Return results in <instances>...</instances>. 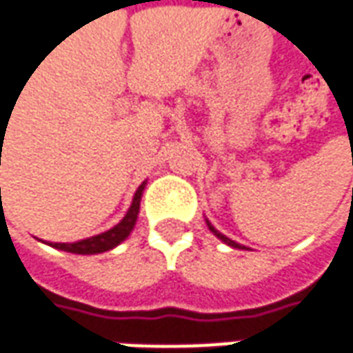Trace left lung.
I'll return each mask as SVG.
<instances>
[{"instance_id":"left-lung-1","label":"left lung","mask_w":353,"mask_h":353,"mask_svg":"<svg viewBox=\"0 0 353 353\" xmlns=\"http://www.w3.org/2000/svg\"><path fill=\"white\" fill-rule=\"evenodd\" d=\"M207 225H209V228H211V232H213L214 236H219V238H221V240H223V242H226V244H228V246H232V248H244V246H240V244H236V242H234V240H230V238H226L225 234H221V232H219V230H216V228H214V226H211V223H207Z\"/></svg>"}]
</instances>
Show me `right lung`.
I'll list each match as a JSON object with an SVG mask.
<instances>
[{"instance_id":"obj_1","label":"right lung","mask_w":353,"mask_h":353,"mask_svg":"<svg viewBox=\"0 0 353 353\" xmlns=\"http://www.w3.org/2000/svg\"><path fill=\"white\" fill-rule=\"evenodd\" d=\"M142 189H144V183L137 189L134 199H132V205H130L128 213L125 214V219H123L117 226H113L111 230L101 232V234H97V236L79 240V242H74V244H50V246H54V248L58 250H64V252H72V254H101V252L115 248L117 244L123 242V240L130 234V230L134 228L137 216H139Z\"/></svg>"}]
</instances>
